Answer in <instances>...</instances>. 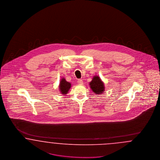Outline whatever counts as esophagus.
Segmentation results:
<instances>
[{"mask_svg": "<svg viewBox=\"0 0 160 160\" xmlns=\"http://www.w3.org/2000/svg\"><path fill=\"white\" fill-rule=\"evenodd\" d=\"M78 83L79 85H82L83 84V81L82 79H78Z\"/></svg>", "mask_w": 160, "mask_h": 160, "instance_id": "obj_1", "label": "esophagus"}]
</instances>
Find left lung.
<instances>
[{"label": "left lung", "instance_id": "left-lung-1", "mask_svg": "<svg viewBox=\"0 0 160 160\" xmlns=\"http://www.w3.org/2000/svg\"><path fill=\"white\" fill-rule=\"evenodd\" d=\"M91 89L96 94H101L104 91L103 82L98 76H94L90 82Z\"/></svg>", "mask_w": 160, "mask_h": 160}]
</instances>
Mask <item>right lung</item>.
I'll list each match as a JSON object with an SVG mask.
<instances>
[{"mask_svg":"<svg viewBox=\"0 0 160 160\" xmlns=\"http://www.w3.org/2000/svg\"><path fill=\"white\" fill-rule=\"evenodd\" d=\"M70 87H71V83L66 81V80L64 78H62V79L60 80L59 87H58L60 92L63 95H66L69 92Z\"/></svg>","mask_w":160,"mask_h":160,"instance_id":"add662e5","label":"right lung"}]
</instances>
